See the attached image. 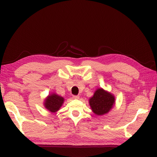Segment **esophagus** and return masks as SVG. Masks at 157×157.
<instances>
[{"label":"esophagus","instance_id":"1","mask_svg":"<svg viewBox=\"0 0 157 157\" xmlns=\"http://www.w3.org/2000/svg\"><path fill=\"white\" fill-rule=\"evenodd\" d=\"M73 98H74V99H79V95H73Z\"/></svg>","mask_w":157,"mask_h":157}]
</instances>
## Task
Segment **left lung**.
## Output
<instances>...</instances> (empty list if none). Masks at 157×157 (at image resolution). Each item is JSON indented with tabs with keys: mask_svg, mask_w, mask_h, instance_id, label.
Instances as JSON below:
<instances>
[{
	"mask_svg": "<svg viewBox=\"0 0 157 157\" xmlns=\"http://www.w3.org/2000/svg\"><path fill=\"white\" fill-rule=\"evenodd\" d=\"M115 104L113 95L102 89H98L89 99V105L93 112L98 116L107 113Z\"/></svg>",
	"mask_w": 157,
	"mask_h": 157,
	"instance_id": "obj_1",
	"label": "left lung"
}]
</instances>
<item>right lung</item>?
Listing matches in <instances>:
<instances>
[{
    "label": "right lung",
    "mask_w": 157,
    "mask_h": 157,
    "mask_svg": "<svg viewBox=\"0 0 157 157\" xmlns=\"http://www.w3.org/2000/svg\"><path fill=\"white\" fill-rule=\"evenodd\" d=\"M63 97H61L57 94H53L49 95L44 101V107L50 112L55 113L63 105Z\"/></svg>",
    "instance_id": "add662e5"
}]
</instances>
